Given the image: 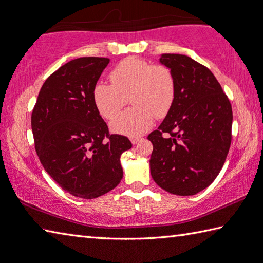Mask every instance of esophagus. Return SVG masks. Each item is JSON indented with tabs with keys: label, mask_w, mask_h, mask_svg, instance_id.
<instances>
[{
	"label": "esophagus",
	"mask_w": 263,
	"mask_h": 263,
	"mask_svg": "<svg viewBox=\"0 0 263 263\" xmlns=\"http://www.w3.org/2000/svg\"><path fill=\"white\" fill-rule=\"evenodd\" d=\"M130 140H131V142H132L133 144H137L139 141H141V139H140V138H131Z\"/></svg>",
	"instance_id": "obj_1"
}]
</instances>
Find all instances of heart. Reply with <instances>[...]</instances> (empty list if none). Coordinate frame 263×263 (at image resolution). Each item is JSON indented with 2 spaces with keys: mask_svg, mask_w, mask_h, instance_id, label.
<instances>
[{
  "mask_svg": "<svg viewBox=\"0 0 263 263\" xmlns=\"http://www.w3.org/2000/svg\"><path fill=\"white\" fill-rule=\"evenodd\" d=\"M111 83L99 81L92 99L99 114L110 119L130 97L134 107L110 121V130L117 135L138 137L152 127L154 117H165L175 99V78L165 65L149 63L139 58H126L114 66Z\"/></svg>",
  "mask_w": 263,
  "mask_h": 263,
  "instance_id": "obj_1",
  "label": "heart"
}]
</instances>
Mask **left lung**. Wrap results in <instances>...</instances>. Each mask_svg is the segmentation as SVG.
Wrapping results in <instances>:
<instances>
[{
	"instance_id": "1",
	"label": "left lung",
	"mask_w": 263,
	"mask_h": 263,
	"mask_svg": "<svg viewBox=\"0 0 263 263\" xmlns=\"http://www.w3.org/2000/svg\"><path fill=\"white\" fill-rule=\"evenodd\" d=\"M159 62L175 78V99L157 130L150 173L165 191L193 195L219 174L232 141L233 111L215 76L182 54H161Z\"/></svg>"
}]
</instances>
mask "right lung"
<instances>
[{"label":"right lung","instance_id":"obj_1","mask_svg":"<svg viewBox=\"0 0 263 263\" xmlns=\"http://www.w3.org/2000/svg\"><path fill=\"white\" fill-rule=\"evenodd\" d=\"M108 63L106 58H79L61 66L44 82L31 114L43 167L64 191L82 199L117 186L121 155L132 148L126 137L109 135L92 99Z\"/></svg>","mask_w":263,"mask_h":263}]
</instances>
